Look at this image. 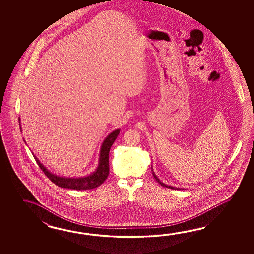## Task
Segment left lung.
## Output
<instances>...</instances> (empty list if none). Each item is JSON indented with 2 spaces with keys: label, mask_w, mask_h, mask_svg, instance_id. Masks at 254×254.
Returning a JSON list of instances; mask_svg holds the SVG:
<instances>
[{
  "label": "left lung",
  "mask_w": 254,
  "mask_h": 254,
  "mask_svg": "<svg viewBox=\"0 0 254 254\" xmlns=\"http://www.w3.org/2000/svg\"><path fill=\"white\" fill-rule=\"evenodd\" d=\"M151 171H152V168H151ZM152 174H153V176H154V178H155V180H156L157 182H158L159 184H161L162 186H163V187H166V188H170V189L173 190H181L179 189V188H175V187H173V186H169V185H166V184H163V183L161 182V181L159 180V178L157 177L156 175H155V173H153V171H152Z\"/></svg>",
  "instance_id": "1"
}]
</instances>
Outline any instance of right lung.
<instances>
[{
    "mask_svg": "<svg viewBox=\"0 0 254 254\" xmlns=\"http://www.w3.org/2000/svg\"><path fill=\"white\" fill-rule=\"evenodd\" d=\"M20 121V119H19ZM20 123V122H19ZM21 128V127H20ZM120 129H115L113 132L105 138L103 140L102 148L100 151V160L98 164L97 169L94 173L90 174L89 176L81 177V178H65V177H60L58 175H55L53 173L49 172L44 165L40 162L38 158L34 156L35 161L37 162L39 167L42 169L43 173L48 177L54 184L59 186L61 188H67V189L77 190H82L94 189L107 179L109 175V152L112 145L114 144V140H116L117 136L119 135Z\"/></svg>",
    "mask_w": 254,
    "mask_h": 254,
    "instance_id": "obj_1",
    "label": "right lung"
}]
</instances>
